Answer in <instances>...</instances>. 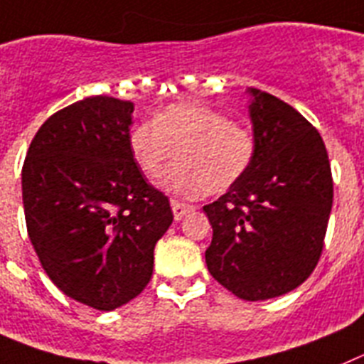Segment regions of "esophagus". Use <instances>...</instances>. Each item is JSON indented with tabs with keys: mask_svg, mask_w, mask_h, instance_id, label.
<instances>
[{
	"mask_svg": "<svg viewBox=\"0 0 364 364\" xmlns=\"http://www.w3.org/2000/svg\"><path fill=\"white\" fill-rule=\"evenodd\" d=\"M170 205H172L173 218H176V221H179L183 216H186V214L192 213V210L196 208V207H192V205L183 203V201H178V200H172V201H170Z\"/></svg>",
	"mask_w": 364,
	"mask_h": 364,
	"instance_id": "esophagus-1",
	"label": "esophagus"
}]
</instances>
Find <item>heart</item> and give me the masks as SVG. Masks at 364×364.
I'll return each instance as SVG.
<instances>
[{
	"instance_id": "obj_1",
	"label": "heart",
	"mask_w": 364,
	"mask_h": 364,
	"mask_svg": "<svg viewBox=\"0 0 364 364\" xmlns=\"http://www.w3.org/2000/svg\"><path fill=\"white\" fill-rule=\"evenodd\" d=\"M132 159L144 178L164 170L161 186L179 196L223 194L238 185L257 157L252 132L207 104H170L128 135Z\"/></svg>"
}]
</instances>
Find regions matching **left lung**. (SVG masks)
Listing matches in <instances>:
<instances>
[{
	"instance_id": "left-lung-1",
	"label": "left lung",
	"mask_w": 364,
	"mask_h": 364,
	"mask_svg": "<svg viewBox=\"0 0 364 364\" xmlns=\"http://www.w3.org/2000/svg\"><path fill=\"white\" fill-rule=\"evenodd\" d=\"M257 157L247 176L205 205L208 273L243 300L291 291L317 267L333 201L330 159L314 124L251 87Z\"/></svg>"
}]
</instances>
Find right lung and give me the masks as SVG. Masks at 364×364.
<instances>
[{
  "label": "right lung",
  "mask_w": 364,
  "mask_h": 364,
  "mask_svg": "<svg viewBox=\"0 0 364 364\" xmlns=\"http://www.w3.org/2000/svg\"><path fill=\"white\" fill-rule=\"evenodd\" d=\"M134 104L93 95L50 115L21 168L25 223L47 277L80 304L112 311L143 291L173 221L128 146Z\"/></svg>",
  "instance_id": "right-lung-1"
}]
</instances>
